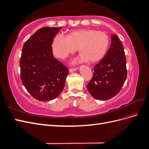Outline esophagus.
I'll list each match as a JSON object with an SVG mask.
<instances>
[{"mask_svg": "<svg viewBox=\"0 0 149 149\" xmlns=\"http://www.w3.org/2000/svg\"><path fill=\"white\" fill-rule=\"evenodd\" d=\"M78 67L71 68L70 69V73H71V72H73V71H76V70H78Z\"/></svg>", "mask_w": 149, "mask_h": 149, "instance_id": "34e87169", "label": "esophagus"}]
</instances>
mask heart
<instances>
[{
    "label": "heart",
    "instance_id": "1",
    "mask_svg": "<svg viewBox=\"0 0 149 149\" xmlns=\"http://www.w3.org/2000/svg\"><path fill=\"white\" fill-rule=\"evenodd\" d=\"M109 45V37L104 32L92 29H81L72 31L67 36L58 34L52 43L53 54L64 59L79 48L81 58L95 63L104 56Z\"/></svg>",
    "mask_w": 149,
    "mask_h": 149
}]
</instances>
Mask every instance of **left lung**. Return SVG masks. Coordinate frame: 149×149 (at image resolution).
<instances>
[{"instance_id":"left-lung-1","label":"left lung","mask_w":149,"mask_h":149,"mask_svg":"<svg viewBox=\"0 0 149 149\" xmlns=\"http://www.w3.org/2000/svg\"><path fill=\"white\" fill-rule=\"evenodd\" d=\"M111 47L105 56L94 66L92 79L87 84L91 96L107 100L118 94L127 78L124 47L116 35H112Z\"/></svg>"}]
</instances>
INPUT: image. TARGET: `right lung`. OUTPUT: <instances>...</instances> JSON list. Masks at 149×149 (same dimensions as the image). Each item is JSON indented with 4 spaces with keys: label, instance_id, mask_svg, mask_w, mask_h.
I'll return each instance as SVG.
<instances>
[{
    "label": "right lung",
    "instance_id": "add662e5",
    "mask_svg": "<svg viewBox=\"0 0 149 149\" xmlns=\"http://www.w3.org/2000/svg\"><path fill=\"white\" fill-rule=\"evenodd\" d=\"M61 27H43L24 43L20 60V79L31 96L51 101L63 89L69 70L54 58L52 45Z\"/></svg>",
    "mask_w": 149,
    "mask_h": 149
}]
</instances>
